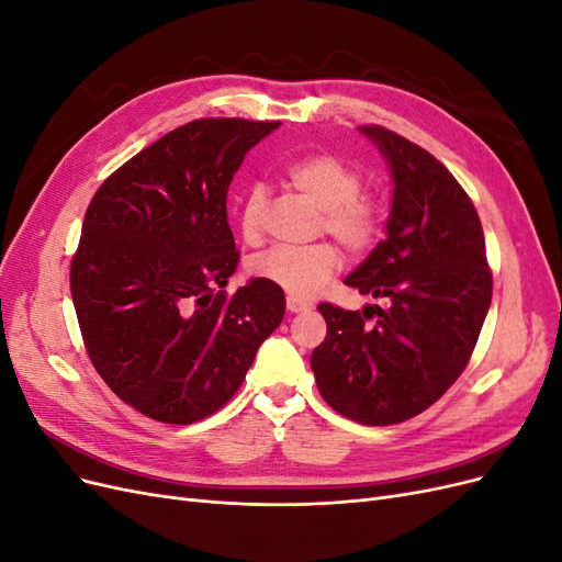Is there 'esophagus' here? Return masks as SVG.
Segmentation results:
<instances>
[{
  "label": "esophagus",
  "mask_w": 562,
  "mask_h": 562,
  "mask_svg": "<svg viewBox=\"0 0 562 562\" xmlns=\"http://www.w3.org/2000/svg\"><path fill=\"white\" fill-rule=\"evenodd\" d=\"M285 307H288V312H291V314H297V312H307V310H312V304H310V302H304V300H300V297L288 295V297H285Z\"/></svg>",
  "instance_id": "1"
}]
</instances>
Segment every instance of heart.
Returning a JSON list of instances; mask_svg holds the SVG:
<instances>
[{
    "label": "heart",
    "instance_id": "heart-1",
    "mask_svg": "<svg viewBox=\"0 0 562 562\" xmlns=\"http://www.w3.org/2000/svg\"><path fill=\"white\" fill-rule=\"evenodd\" d=\"M285 180L295 192L321 209V232L353 255H363L378 244L384 206L378 194L363 187V173L339 155H310L285 168ZM267 194L262 187H250L241 199L239 229L248 244L262 234ZM342 267V255L330 244L304 248H269L252 260V277L281 288L293 297H312Z\"/></svg>",
    "mask_w": 562,
    "mask_h": 562
}]
</instances>
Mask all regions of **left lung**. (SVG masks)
I'll return each instance as SVG.
<instances>
[{
  "label": "left lung",
  "instance_id": "left-lung-1",
  "mask_svg": "<svg viewBox=\"0 0 562 562\" xmlns=\"http://www.w3.org/2000/svg\"><path fill=\"white\" fill-rule=\"evenodd\" d=\"M394 176L386 239L345 279L384 300L363 312L321 302L328 335L312 351L333 411L366 427L411 419L462 375L492 302L481 217L464 187L427 149L361 126Z\"/></svg>",
  "mask_w": 562,
  "mask_h": 562
}]
</instances>
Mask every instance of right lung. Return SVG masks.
<instances>
[{
    "label": "right lung",
    "instance_id": "right-lung-1",
    "mask_svg": "<svg viewBox=\"0 0 562 562\" xmlns=\"http://www.w3.org/2000/svg\"><path fill=\"white\" fill-rule=\"evenodd\" d=\"M279 122L206 116L178 126L98 187L70 265L83 347L135 411L166 424L217 413L285 312L283 291L239 265L227 190Z\"/></svg>",
    "mask_w": 562,
    "mask_h": 562
}]
</instances>
